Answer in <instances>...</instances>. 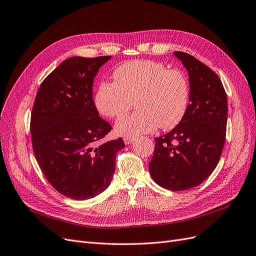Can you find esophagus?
Wrapping results in <instances>:
<instances>
[{"instance_id":"obj_1","label":"esophagus","mask_w":256,"mask_h":256,"mask_svg":"<svg viewBox=\"0 0 256 256\" xmlns=\"http://www.w3.org/2000/svg\"><path fill=\"white\" fill-rule=\"evenodd\" d=\"M134 141V138H124V142H125L126 145H129Z\"/></svg>"}]
</instances>
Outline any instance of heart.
<instances>
[{
  "instance_id": "b5f03b06",
  "label": "heart",
  "mask_w": 256,
  "mask_h": 256,
  "mask_svg": "<svg viewBox=\"0 0 256 256\" xmlns=\"http://www.w3.org/2000/svg\"><path fill=\"white\" fill-rule=\"evenodd\" d=\"M138 111L115 122V132L125 138L152 134L160 126L172 129L180 124L190 104V83L178 69L159 62H126L115 69L113 82L98 84L94 104L99 114L115 118L134 106Z\"/></svg>"
}]
</instances>
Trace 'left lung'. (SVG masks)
Listing matches in <instances>:
<instances>
[{
  "mask_svg": "<svg viewBox=\"0 0 256 256\" xmlns=\"http://www.w3.org/2000/svg\"><path fill=\"white\" fill-rule=\"evenodd\" d=\"M174 56L188 70L190 104L173 130L154 138L148 166L161 187L184 191L202 184L218 164L226 143L228 99L212 69L188 53L175 51Z\"/></svg>",
  "mask_w": 256,
  "mask_h": 256,
  "instance_id": "left-lung-1",
  "label": "left lung"
}]
</instances>
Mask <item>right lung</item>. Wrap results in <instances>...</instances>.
<instances>
[{
	"instance_id": "right-lung-1",
	"label": "right lung",
	"mask_w": 256,
	"mask_h": 256,
	"mask_svg": "<svg viewBox=\"0 0 256 256\" xmlns=\"http://www.w3.org/2000/svg\"><path fill=\"white\" fill-rule=\"evenodd\" d=\"M111 56L65 60L38 90L30 130L35 158L44 177L60 194L92 198L110 184L122 138L97 145L112 129L99 116L92 83Z\"/></svg>"
}]
</instances>
